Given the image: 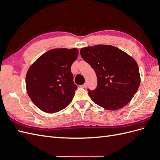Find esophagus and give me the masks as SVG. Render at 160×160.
<instances>
[{"instance_id": "1", "label": "esophagus", "mask_w": 160, "mask_h": 160, "mask_svg": "<svg viewBox=\"0 0 160 160\" xmlns=\"http://www.w3.org/2000/svg\"><path fill=\"white\" fill-rule=\"evenodd\" d=\"M87 86H88V84H87V83H84L83 85H82L81 87H82V88H86Z\"/></svg>"}]
</instances>
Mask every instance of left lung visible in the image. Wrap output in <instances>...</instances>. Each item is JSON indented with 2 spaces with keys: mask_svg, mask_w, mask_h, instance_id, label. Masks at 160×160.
Segmentation results:
<instances>
[{
  "mask_svg": "<svg viewBox=\"0 0 160 160\" xmlns=\"http://www.w3.org/2000/svg\"><path fill=\"white\" fill-rule=\"evenodd\" d=\"M82 58L98 77V87L88 94L95 103L115 111L123 108L138 90L140 74L137 62L128 53L112 45L81 48Z\"/></svg>",
  "mask_w": 160,
  "mask_h": 160,
  "instance_id": "1",
  "label": "left lung"
}]
</instances>
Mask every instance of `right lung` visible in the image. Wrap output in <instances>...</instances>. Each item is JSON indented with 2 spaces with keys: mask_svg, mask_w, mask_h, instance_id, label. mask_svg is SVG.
<instances>
[{
  "mask_svg": "<svg viewBox=\"0 0 160 160\" xmlns=\"http://www.w3.org/2000/svg\"><path fill=\"white\" fill-rule=\"evenodd\" d=\"M78 52L77 48L51 49L28 68L26 75L27 92L38 109L53 113L71 103L77 88L72 81L71 67Z\"/></svg>",
  "mask_w": 160,
  "mask_h": 160,
  "instance_id": "add662e5",
  "label": "right lung"
}]
</instances>
